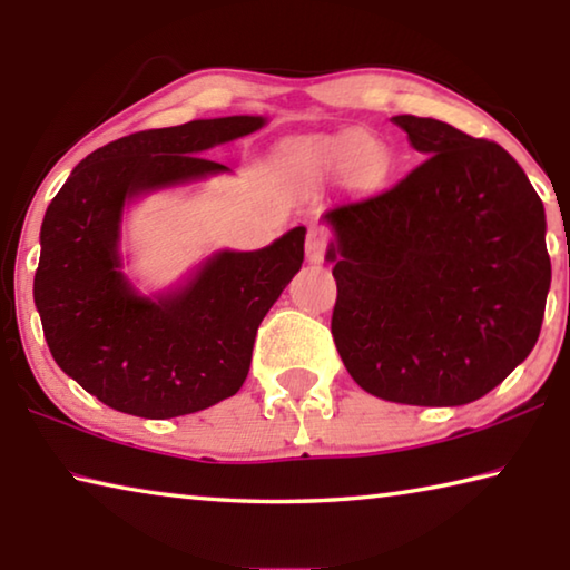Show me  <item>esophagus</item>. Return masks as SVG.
I'll return each mask as SVG.
<instances>
[{
    "label": "esophagus",
    "mask_w": 570,
    "mask_h": 570,
    "mask_svg": "<svg viewBox=\"0 0 570 570\" xmlns=\"http://www.w3.org/2000/svg\"><path fill=\"white\" fill-rule=\"evenodd\" d=\"M326 244H330V230H326L322 224H312L306 230V258L312 264L324 262V250Z\"/></svg>",
    "instance_id": "1"
}]
</instances>
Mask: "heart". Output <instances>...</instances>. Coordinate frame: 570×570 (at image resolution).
<instances>
[{"instance_id":"b5f03b06","label":"heart","mask_w":570,"mask_h":570,"mask_svg":"<svg viewBox=\"0 0 570 570\" xmlns=\"http://www.w3.org/2000/svg\"><path fill=\"white\" fill-rule=\"evenodd\" d=\"M374 156H377V148H374V142L362 138V135H356V138L346 140L344 146L334 148L330 153V160L340 163V166H344V168H360V166H364V170L374 173V170L380 168V158H374Z\"/></svg>"}]
</instances>
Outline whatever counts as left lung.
I'll return each instance as SVG.
<instances>
[{"instance_id": "8db88e82", "label": "left lung", "mask_w": 570, "mask_h": 570, "mask_svg": "<svg viewBox=\"0 0 570 570\" xmlns=\"http://www.w3.org/2000/svg\"><path fill=\"white\" fill-rule=\"evenodd\" d=\"M392 122L428 158L397 186L324 210L332 336L364 392L455 407L538 342L551 288L543 200L498 142L432 118Z\"/></svg>"}]
</instances>
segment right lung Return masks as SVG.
I'll list each match as a JSON object with an SVG mask.
<instances>
[{
  "instance_id": "obj_1",
  "label": "right lung",
  "mask_w": 570,
  "mask_h": 570,
  "mask_svg": "<svg viewBox=\"0 0 570 570\" xmlns=\"http://www.w3.org/2000/svg\"><path fill=\"white\" fill-rule=\"evenodd\" d=\"M258 115L140 130L90 153L47 206L35 304L65 374L135 417H180L244 384L258 324L304 262V226L258 250H220L178 292L140 296L120 272L125 200L228 170L200 153Z\"/></svg>"
}]
</instances>
